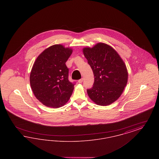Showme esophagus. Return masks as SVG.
<instances>
[{
    "label": "esophagus",
    "instance_id": "1",
    "mask_svg": "<svg viewBox=\"0 0 159 159\" xmlns=\"http://www.w3.org/2000/svg\"><path fill=\"white\" fill-rule=\"evenodd\" d=\"M83 79H80V80H78V83H82L83 82Z\"/></svg>",
    "mask_w": 159,
    "mask_h": 159
}]
</instances>
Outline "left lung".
Wrapping results in <instances>:
<instances>
[{"instance_id": "obj_1", "label": "left lung", "mask_w": 159, "mask_h": 159, "mask_svg": "<svg viewBox=\"0 0 159 159\" xmlns=\"http://www.w3.org/2000/svg\"><path fill=\"white\" fill-rule=\"evenodd\" d=\"M83 52L94 75L93 86L87 89L89 97L99 106L112 104L120 97L128 82L125 62L112 47L104 43L84 48Z\"/></svg>"}]
</instances>
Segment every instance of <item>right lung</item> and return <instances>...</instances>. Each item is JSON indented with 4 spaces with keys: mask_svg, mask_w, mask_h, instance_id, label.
Returning a JSON list of instances; mask_svg holds the SVG:
<instances>
[{
    "mask_svg": "<svg viewBox=\"0 0 159 159\" xmlns=\"http://www.w3.org/2000/svg\"><path fill=\"white\" fill-rule=\"evenodd\" d=\"M72 52L62 45L51 46L38 56L33 66L31 88L36 98L46 107H61L72 95L75 84L68 80L66 65Z\"/></svg>",
    "mask_w": 159,
    "mask_h": 159,
    "instance_id": "add662e5",
    "label": "right lung"
}]
</instances>
